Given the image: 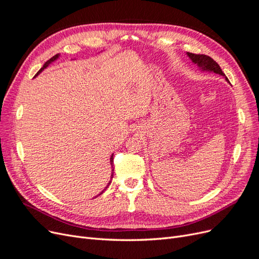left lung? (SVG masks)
Instances as JSON below:
<instances>
[{"label":"left lung","instance_id":"left-lung-1","mask_svg":"<svg viewBox=\"0 0 259 259\" xmlns=\"http://www.w3.org/2000/svg\"><path fill=\"white\" fill-rule=\"evenodd\" d=\"M188 56L191 58V60L194 62V64H198L202 69L208 70V71H213L217 74H221L225 76V73L223 72V70L219 67L217 62L210 58L207 55H201V54H192V53H187Z\"/></svg>","mask_w":259,"mask_h":259}]
</instances>
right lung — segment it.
Wrapping results in <instances>:
<instances>
[{"label": "right lung", "mask_w": 259, "mask_h": 259, "mask_svg": "<svg viewBox=\"0 0 259 259\" xmlns=\"http://www.w3.org/2000/svg\"><path fill=\"white\" fill-rule=\"evenodd\" d=\"M58 56H59V54H57V55H55V56H53V57H52L51 59H49L48 61H46V62H45V64H44V66H43V67H42V68H41L40 70H38V71H37V73H36V74H38V73H40V72L42 71V70H43V69H45L46 67H48V66H49V65L51 64V62H52V61H54L55 59H57V58H58ZM110 162H111V166H113V165H112V164H113V154H112V156H111V158H110ZM113 170H114V169H113V167H112V174H111V179H112V177H113ZM110 183H111V182H110ZM110 183H109V184H110ZM108 186H109V185H108ZM103 192H104V191H103ZM103 192H101V193H103ZM101 193H100V194H101Z\"/></svg>", "instance_id": "right-lung-1"}]
</instances>
